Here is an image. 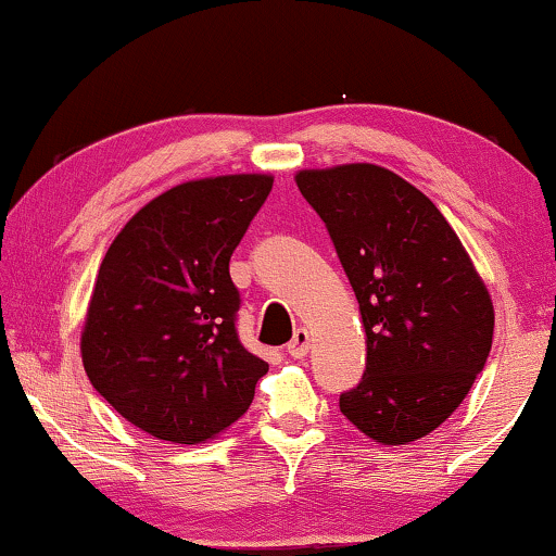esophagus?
<instances>
[{
  "instance_id": "34e87169",
  "label": "esophagus",
  "mask_w": 556,
  "mask_h": 556,
  "mask_svg": "<svg viewBox=\"0 0 556 556\" xmlns=\"http://www.w3.org/2000/svg\"><path fill=\"white\" fill-rule=\"evenodd\" d=\"M287 353H289V357H294V359H302L304 355H307L309 353V332L307 330H296L292 342L287 345Z\"/></svg>"
}]
</instances>
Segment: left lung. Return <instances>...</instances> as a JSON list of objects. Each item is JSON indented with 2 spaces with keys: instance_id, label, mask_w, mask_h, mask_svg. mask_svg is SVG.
Listing matches in <instances>:
<instances>
[{
  "instance_id": "obj_1",
  "label": "left lung",
  "mask_w": 556,
  "mask_h": 556,
  "mask_svg": "<svg viewBox=\"0 0 556 556\" xmlns=\"http://www.w3.org/2000/svg\"><path fill=\"white\" fill-rule=\"evenodd\" d=\"M363 315L365 375L340 410L372 441L403 445L458 408L483 370L494 304L435 203L393 170H300Z\"/></svg>"
}]
</instances>
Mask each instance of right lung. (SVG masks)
I'll return each instance as SVG.
<instances>
[{
  "instance_id": "right-lung-1",
  "label": "right lung",
  "mask_w": 556,
  "mask_h": 556,
  "mask_svg": "<svg viewBox=\"0 0 556 556\" xmlns=\"http://www.w3.org/2000/svg\"><path fill=\"white\" fill-rule=\"evenodd\" d=\"M264 174L189 181L108 249L83 327L92 388L140 431L201 443L239 420L269 365L241 345L229 260L267 201Z\"/></svg>"
}]
</instances>
